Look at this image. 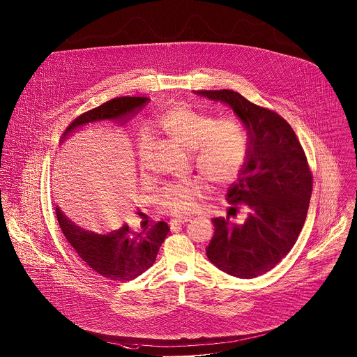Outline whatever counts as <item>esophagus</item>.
<instances>
[{"label": "esophagus", "instance_id": "1", "mask_svg": "<svg viewBox=\"0 0 357 357\" xmlns=\"http://www.w3.org/2000/svg\"><path fill=\"white\" fill-rule=\"evenodd\" d=\"M188 220H190V216H179V218H174V219L169 222V225H171V226H178V225L186 223Z\"/></svg>", "mask_w": 357, "mask_h": 357}]
</instances>
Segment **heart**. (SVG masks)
I'll return each mask as SVG.
<instances>
[{"instance_id":"b5f03b06","label":"heart","mask_w":357,"mask_h":357,"mask_svg":"<svg viewBox=\"0 0 357 357\" xmlns=\"http://www.w3.org/2000/svg\"><path fill=\"white\" fill-rule=\"evenodd\" d=\"M158 127L172 139L192 149L199 172L214 185L234 182L250 155V134L236 119L215 120L211 114L188 106H176L157 120ZM139 155L146 162V144L139 143ZM202 176H190L167 185L160 196L162 208L174 215L190 214L199 199L207 193Z\"/></svg>"}]
</instances>
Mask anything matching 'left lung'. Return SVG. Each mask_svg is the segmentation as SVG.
Wrapping results in <instances>:
<instances>
[{
    "label": "left lung",
    "instance_id": "obj_1",
    "mask_svg": "<svg viewBox=\"0 0 357 357\" xmlns=\"http://www.w3.org/2000/svg\"><path fill=\"white\" fill-rule=\"evenodd\" d=\"M231 107L250 134L248 161L226 200L245 213L243 223L214 218L207 257L222 272L254 279L273 269L294 247L306 219L313 176L294 130L273 110L231 89L195 91Z\"/></svg>",
    "mask_w": 357,
    "mask_h": 357
}]
</instances>
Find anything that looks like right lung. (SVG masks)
Instances as JSON below:
<instances>
[{
    "label": "right lung",
    "mask_w": 357,
    "mask_h": 357,
    "mask_svg": "<svg viewBox=\"0 0 357 357\" xmlns=\"http://www.w3.org/2000/svg\"><path fill=\"white\" fill-rule=\"evenodd\" d=\"M146 103H149V99L143 96L112 99L77 117L63 132L61 143L88 124L107 120L123 126L142 110ZM56 216L65 237L81 259L99 276L113 282L134 280L153 266L157 252L169 231L168 225L160 220L141 233L132 231L124 223L120 229L99 234L85 227H89V223H95V216L93 219H72L58 206Z\"/></svg>",
    "instance_id": "1"
}]
</instances>
